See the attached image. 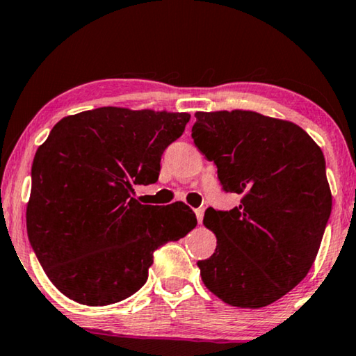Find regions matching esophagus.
<instances>
[{"label": "esophagus", "instance_id": "34e87169", "mask_svg": "<svg viewBox=\"0 0 356 356\" xmlns=\"http://www.w3.org/2000/svg\"><path fill=\"white\" fill-rule=\"evenodd\" d=\"M195 213H196V218H198V223H201L202 217H204V209H202V207L195 209Z\"/></svg>", "mask_w": 356, "mask_h": 356}]
</instances>
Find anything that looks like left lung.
<instances>
[{
	"label": "left lung",
	"mask_w": 356,
	"mask_h": 356,
	"mask_svg": "<svg viewBox=\"0 0 356 356\" xmlns=\"http://www.w3.org/2000/svg\"><path fill=\"white\" fill-rule=\"evenodd\" d=\"M196 147L220 185L241 195L231 211L209 207L202 223L217 249L198 261L213 295L236 307L280 300L306 277L331 213L323 152L295 123L253 111L196 112Z\"/></svg>",
	"instance_id": "1"
}]
</instances>
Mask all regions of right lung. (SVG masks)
I'll return each instance as SVG.
<instances>
[{
  "mask_svg": "<svg viewBox=\"0 0 356 356\" xmlns=\"http://www.w3.org/2000/svg\"><path fill=\"white\" fill-rule=\"evenodd\" d=\"M187 112L98 107L52 128L31 166L28 239L50 282L70 300L107 306L149 277L154 252L196 227L184 202L140 204L134 185L155 184L163 152Z\"/></svg>",
  "mask_w": 356,
  "mask_h": 356,
  "instance_id": "1",
  "label": "right lung"
}]
</instances>
